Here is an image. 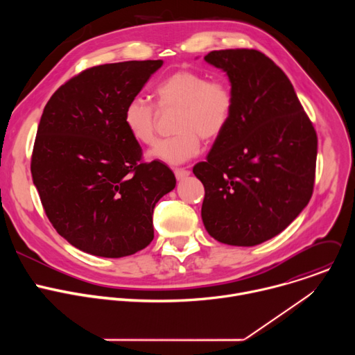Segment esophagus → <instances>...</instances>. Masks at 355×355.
Here are the masks:
<instances>
[{"label": "esophagus", "mask_w": 355, "mask_h": 355, "mask_svg": "<svg viewBox=\"0 0 355 355\" xmlns=\"http://www.w3.org/2000/svg\"><path fill=\"white\" fill-rule=\"evenodd\" d=\"M174 174H175L177 180L180 181V180L187 178V177L191 174V171H189V170H185V168H175V170H174Z\"/></svg>", "instance_id": "1"}]
</instances>
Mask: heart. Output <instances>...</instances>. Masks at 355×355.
Masks as SVG:
<instances>
[{"mask_svg": "<svg viewBox=\"0 0 355 355\" xmlns=\"http://www.w3.org/2000/svg\"><path fill=\"white\" fill-rule=\"evenodd\" d=\"M157 104L163 111H177L175 136L159 141L148 156L167 164H182L200 150V137L218 139L233 114V92L220 80L193 70H178L167 76L156 88ZM123 123L130 136L141 144L156 141L157 111L147 99L135 96L125 107Z\"/></svg>", "mask_w": 355, "mask_h": 355, "instance_id": "obj_1", "label": "heart"}]
</instances>
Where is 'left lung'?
Returning a JSON list of instances; mask_svg holds the SVG:
<instances>
[{"label": "left lung", "instance_id": "obj_1", "mask_svg": "<svg viewBox=\"0 0 355 355\" xmlns=\"http://www.w3.org/2000/svg\"><path fill=\"white\" fill-rule=\"evenodd\" d=\"M233 114L193 174L204 184L202 222L229 245L261 244L286 229L313 192L318 136L285 73L254 49L214 50Z\"/></svg>", "mask_w": 355, "mask_h": 355}]
</instances>
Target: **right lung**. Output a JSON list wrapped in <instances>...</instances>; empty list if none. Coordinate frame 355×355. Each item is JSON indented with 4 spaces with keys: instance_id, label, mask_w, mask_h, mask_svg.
I'll list each match as a JSON object with an SVG mask.
<instances>
[{
    "instance_id": "1",
    "label": "right lung",
    "mask_w": 355,
    "mask_h": 355,
    "mask_svg": "<svg viewBox=\"0 0 355 355\" xmlns=\"http://www.w3.org/2000/svg\"><path fill=\"white\" fill-rule=\"evenodd\" d=\"M163 60L91 67L46 104L31 171L44 212L76 248L121 259L155 237L153 209L175 188L160 162L141 163V147L123 123L126 104Z\"/></svg>"
}]
</instances>
